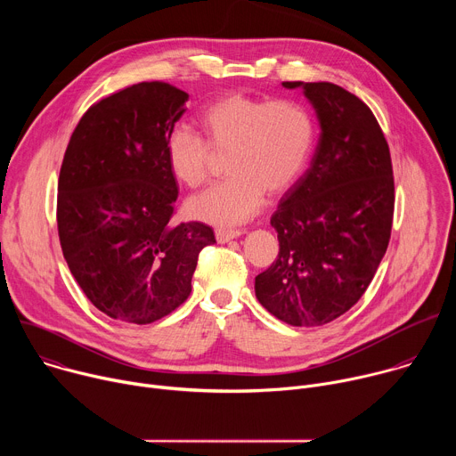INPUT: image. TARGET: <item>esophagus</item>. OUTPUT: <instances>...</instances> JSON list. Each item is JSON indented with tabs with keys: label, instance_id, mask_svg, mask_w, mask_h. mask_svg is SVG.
Masks as SVG:
<instances>
[{
	"label": "esophagus",
	"instance_id": "34e87169",
	"mask_svg": "<svg viewBox=\"0 0 456 456\" xmlns=\"http://www.w3.org/2000/svg\"><path fill=\"white\" fill-rule=\"evenodd\" d=\"M241 234H243V231H240V229H216L215 231V236H216L218 243H225V241L234 240V238H238Z\"/></svg>",
	"mask_w": 456,
	"mask_h": 456
}]
</instances>
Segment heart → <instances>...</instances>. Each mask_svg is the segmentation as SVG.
I'll return each mask as SVG.
<instances>
[{
    "mask_svg": "<svg viewBox=\"0 0 456 456\" xmlns=\"http://www.w3.org/2000/svg\"><path fill=\"white\" fill-rule=\"evenodd\" d=\"M204 137L185 126L171 129L166 159L183 185L202 187L216 164L229 155L227 180L194 197L189 213L213 225H238L262 209L267 192L285 194L303 175L312 144L314 122L297 102L285 99L225 94L202 111Z\"/></svg>",
    "mask_w": 456,
    "mask_h": 456,
    "instance_id": "1",
    "label": "heart"
}]
</instances>
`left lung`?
Wrapping results in <instances>:
<instances>
[{"instance_id": "obj_1", "label": "left lung", "mask_w": 456, "mask_h": 456, "mask_svg": "<svg viewBox=\"0 0 456 456\" xmlns=\"http://www.w3.org/2000/svg\"><path fill=\"white\" fill-rule=\"evenodd\" d=\"M303 88L319 126L305 175L283 194L271 224L276 262L254 290L292 327H321L366 292L392 236L395 185L389 148L371 110L332 83L285 81Z\"/></svg>"}]
</instances>
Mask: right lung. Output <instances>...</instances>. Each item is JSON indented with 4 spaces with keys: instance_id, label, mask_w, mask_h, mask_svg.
Returning a JSON list of instances; mask_svg holds the SVG:
<instances>
[{
    "instance_id": "right-lung-1",
    "label": "right lung",
    "mask_w": 456,
    "mask_h": 456,
    "mask_svg": "<svg viewBox=\"0 0 456 456\" xmlns=\"http://www.w3.org/2000/svg\"><path fill=\"white\" fill-rule=\"evenodd\" d=\"M189 95L162 81L118 90L81 117L57 183V231L69 269L108 317L162 319L191 294L202 222L173 224L178 187L166 141Z\"/></svg>"
}]
</instances>
